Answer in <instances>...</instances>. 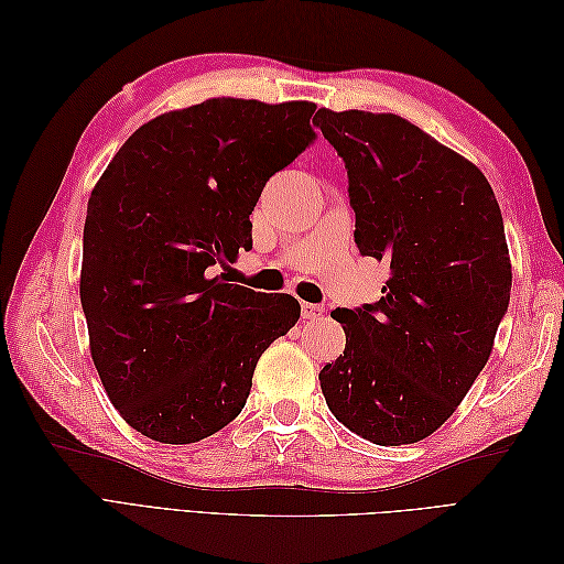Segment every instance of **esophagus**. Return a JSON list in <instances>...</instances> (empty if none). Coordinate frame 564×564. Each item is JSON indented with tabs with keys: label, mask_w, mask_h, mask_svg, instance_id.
<instances>
[{
	"label": "esophagus",
	"mask_w": 564,
	"mask_h": 564,
	"mask_svg": "<svg viewBox=\"0 0 564 564\" xmlns=\"http://www.w3.org/2000/svg\"><path fill=\"white\" fill-rule=\"evenodd\" d=\"M324 315V308L317 303H301V317L303 319H317Z\"/></svg>",
	"instance_id": "1"
}]
</instances>
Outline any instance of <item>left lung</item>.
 <instances>
[{"label": "left lung", "instance_id": "1", "mask_svg": "<svg viewBox=\"0 0 564 564\" xmlns=\"http://www.w3.org/2000/svg\"><path fill=\"white\" fill-rule=\"evenodd\" d=\"M346 162L355 245L381 299L332 313L346 350L319 371L332 414L373 445L435 433L489 360L510 301L503 218L480 169L398 115L317 112Z\"/></svg>", "mask_w": 564, "mask_h": 564}]
</instances>
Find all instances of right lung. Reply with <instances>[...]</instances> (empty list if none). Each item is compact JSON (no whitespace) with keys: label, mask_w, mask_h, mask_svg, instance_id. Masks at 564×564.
<instances>
[{"label":"right lung","mask_w":564,"mask_h":564,"mask_svg":"<svg viewBox=\"0 0 564 564\" xmlns=\"http://www.w3.org/2000/svg\"><path fill=\"white\" fill-rule=\"evenodd\" d=\"M315 104L209 98L135 129L84 224L82 311L110 402L150 440L191 445L245 409L256 362L301 315L228 284L265 183L317 139Z\"/></svg>","instance_id":"obj_1"}]
</instances>
